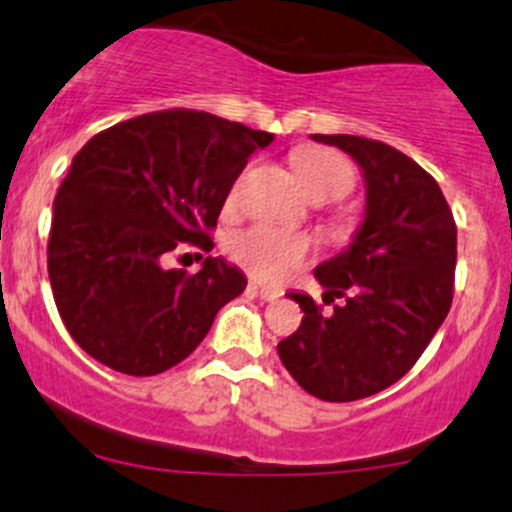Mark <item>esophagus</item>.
Segmentation results:
<instances>
[{"instance_id":"1","label":"esophagus","mask_w":512,"mask_h":512,"mask_svg":"<svg viewBox=\"0 0 512 512\" xmlns=\"http://www.w3.org/2000/svg\"><path fill=\"white\" fill-rule=\"evenodd\" d=\"M250 289H252V292L257 294V297H260V299H265V301H274V299H279V297H282V292H279V289H272V287H262V284H257V282H250Z\"/></svg>"}]
</instances>
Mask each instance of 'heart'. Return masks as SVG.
Wrapping results in <instances>:
<instances>
[{
    "instance_id": "heart-1",
    "label": "heart",
    "mask_w": 512,
    "mask_h": 512,
    "mask_svg": "<svg viewBox=\"0 0 512 512\" xmlns=\"http://www.w3.org/2000/svg\"><path fill=\"white\" fill-rule=\"evenodd\" d=\"M292 166L314 201H338L355 186L353 164L333 149L301 147L292 154ZM228 255L252 277L277 282L309 260L311 240L270 225H252L228 240Z\"/></svg>"
}]
</instances>
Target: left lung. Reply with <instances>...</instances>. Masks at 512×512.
I'll return each instance as SVG.
<instances>
[{"label":"left lung","instance_id":"1","mask_svg":"<svg viewBox=\"0 0 512 512\" xmlns=\"http://www.w3.org/2000/svg\"><path fill=\"white\" fill-rule=\"evenodd\" d=\"M351 154L363 171L365 218L353 242L316 267L321 314L289 294L301 326L277 343L284 368L309 395L353 402L385 390L417 363L454 299L456 223L437 181L407 154L353 134H311Z\"/></svg>","mask_w":512,"mask_h":512}]
</instances>
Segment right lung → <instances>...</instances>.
Returning a JSON list of instances; mask_svg holds the SVG:
<instances>
[{"mask_svg": "<svg viewBox=\"0 0 512 512\" xmlns=\"http://www.w3.org/2000/svg\"><path fill=\"white\" fill-rule=\"evenodd\" d=\"M198 110H164L95 134L53 201L48 279L73 341L117 373L157 375L196 351L247 279L223 257L166 270L211 230L247 159L272 142Z\"/></svg>", "mask_w": 512, "mask_h": 512, "instance_id": "1", "label": "right lung"}]
</instances>
